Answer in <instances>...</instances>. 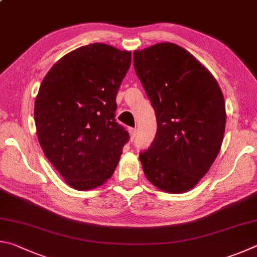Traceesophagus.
I'll return each mask as SVG.
<instances>
[{
  "instance_id": "34e87169",
  "label": "esophagus",
  "mask_w": 257,
  "mask_h": 257,
  "mask_svg": "<svg viewBox=\"0 0 257 257\" xmlns=\"http://www.w3.org/2000/svg\"><path fill=\"white\" fill-rule=\"evenodd\" d=\"M128 132H130V139H131V141L134 140V138L137 136V130L136 128H128Z\"/></svg>"
}]
</instances>
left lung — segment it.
Segmentation results:
<instances>
[{
    "instance_id": "obj_1",
    "label": "left lung",
    "mask_w": 257,
    "mask_h": 257,
    "mask_svg": "<svg viewBox=\"0 0 257 257\" xmlns=\"http://www.w3.org/2000/svg\"><path fill=\"white\" fill-rule=\"evenodd\" d=\"M134 69L157 116V134L140 154L148 181L179 194L209 172L222 145L226 106L212 73L186 49L160 43L133 52Z\"/></svg>"
}]
</instances>
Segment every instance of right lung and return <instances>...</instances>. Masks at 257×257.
<instances>
[{
	"label": "right lung",
	"mask_w": 257,
	"mask_h": 257,
	"mask_svg": "<svg viewBox=\"0 0 257 257\" xmlns=\"http://www.w3.org/2000/svg\"><path fill=\"white\" fill-rule=\"evenodd\" d=\"M132 54L94 43L60 58L35 100V124L44 155L67 185L101 186L114 174L128 133L115 119L116 96Z\"/></svg>",
	"instance_id": "obj_1"
}]
</instances>
